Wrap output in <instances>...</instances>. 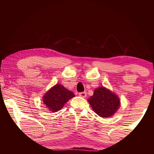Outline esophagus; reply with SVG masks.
I'll return each instance as SVG.
<instances>
[{"label":"esophagus","mask_w":154,"mask_h":154,"mask_svg":"<svg viewBox=\"0 0 154 154\" xmlns=\"http://www.w3.org/2000/svg\"><path fill=\"white\" fill-rule=\"evenodd\" d=\"M79 95L81 97H83V98H85L87 96V93L85 92H80L79 93Z\"/></svg>","instance_id":"34e87169"}]
</instances>
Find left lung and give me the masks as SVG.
<instances>
[{
  "mask_svg": "<svg viewBox=\"0 0 154 154\" xmlns=\"http://www.w3.org/2000/svg\"><path fill=\"white\" fill-rule=\"evenodd\" d=\"M88 100L95 113L102 118L113 116L120 105L118 96L104 87L96 88Z\"/></svg>",
  "mask_w": 154,
  "mask_h": 154,
  "instance_id": "left-lung-1",
  "label": "left lung"
}]
</instances>
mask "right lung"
I'll use <instances>...</instances> for the list:
<instances>
[{
  "instance_id": "right-lung-1",
  "label": "right lung",
  "mask_w": 154,
  "mask_h": 154,
  "mask_svg": "<svg viewBox=\"0 0 154 154\" xmlns=\"http://www.w3.org/2000/svg\"><path fill=\"white\" fill-rule=\"evenodd\" d=\"M74 96V94L64 88L63 85L56 84L43 96V103L49 111L57 112Z\"/></svg>"
}]
</instances>
